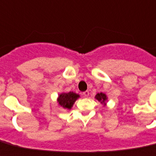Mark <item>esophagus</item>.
<instances>
[{
    "label": "esophagus",
    "instance_id": "34e87169",
    "mask_svg": "<svg viewBox=\"0 0 156 156\" xmlns=\"http://www.w3.org/2000/svg\"><path fill=\"white\" fill-rule=\"evenodd\" d=\"M88 95H89V92H88V91H85V92H84V93H83V96H84V98H87V97H88Z\"/></svg>",
    "mask_w": 156,
    "mask_h": 156
}]
</instances>
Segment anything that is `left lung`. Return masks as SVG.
<instances>
[{"instance_id": "1", "label": "left lung", "mask_w": 156, "mask_h": 156, "mask_svg": "<svg viewBox=\"0 0 156 156\" xmlns=\"http://www.w3.org/2000/svg\"><path fill=\"white\" fill-rule=\"evenodd\" d=\"M95 98L98 100L100 103H101L102 105H104V106L105 105H106V103H105V102L107 101V99H108V98H107V96L105 93H98V94L95 96Z\"/></svg>"}]
</instances>
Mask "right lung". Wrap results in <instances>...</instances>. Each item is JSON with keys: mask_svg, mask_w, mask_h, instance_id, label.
Listing matches in <instances>:
<instances>
[{"mask_svg": "<svg viewBox=\"0 0 156 156\" xmlns=\"http://www.w3.org/2000/svg\"><path fill=\"white\" fill-rule=\"evenodd\" d=\"M80 98L79 94L74 92L69 93H62L58 95L57 102L58 105L65 109H71L73 106L75 101Z\"/></svg>", "mask_w": 156, "mask_h": 156, "instance_id": "obj_1", "label": "right lung"}]
</instances>
